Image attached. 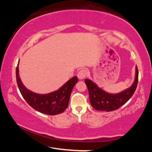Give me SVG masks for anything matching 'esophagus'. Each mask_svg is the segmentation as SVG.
Listing matches in <instances>:
<instances>
[{"instance_id": "esophagus-1", "label": "esophagus", "mask_w": 152, "mask_h": 152, "mask_svg": "<svg viewBox=\"0 0 152 152\" xmlns=\"http://www.w3.org/2000/svg\"><path fill=\"white\" fill-rule=\"evenodd\" d=\"M86 75H87V70L86 69H82V70H80L78 72V74H77V76H78V78L79 79L82 80L86 78Z\"/></svg>"}]
</instances>
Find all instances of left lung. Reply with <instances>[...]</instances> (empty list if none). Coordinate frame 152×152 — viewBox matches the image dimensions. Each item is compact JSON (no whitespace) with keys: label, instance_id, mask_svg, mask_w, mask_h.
Returning <instances> with one entry per match:
<instances>
[{"label":"left lung","instance_id":"1","mask_svg":"<svg viewBox=\"0 0 152 152\" xmlns=\"http://www.w3.org/2000/svg\"><path fill=\"white\" fill-rule=\"evenodd\" d=\"M84 81L88 90L92 107L98 110L112 111L118 109L126 103L134 94L138 83V69L136 66L135 79L133 85L119 94H109L99 88L96 84L90 80L86 79Z\"/></svg>","mask_w":152,"mask_h":152}]
</instances>
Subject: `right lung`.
Instances as JSON below:
<instances>
[{"label": "right lung", "mask_w": 152, "mask_h": 152, "mask_svg": "<svg viewBox=\"0 0 152 152\" xmlns=\"http://www.w3.org/2000/svg\"><path fill=\"white\" fill-rule=\"evenodd\" d=\"M18 65L16 68L17 86L23 97L31 107L37 111L50 115L60 114L66 109L72 91L78 80L76 76L69 80L58 91L46 94H39L29 91L23 84L19 78Z\"/></svg>", "instance_id": "right-lung-1"}]
</instances>
